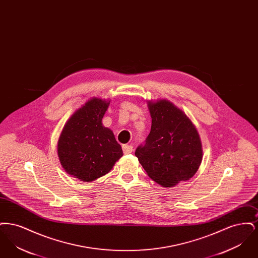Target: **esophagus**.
I'll return each instance as SVG.
<instances>
[{"instance_id":"34e87169","label":"esophagus","mask_w":258,"mask_h":258,"mask_svg":"<svg viewBox=\"0 0 258 258\" xmlns=\"http://www.w3.org/2000/svg\"><path fill=\"white\" fill-rule=\"evenodd\" d=\"M134 151V147L131 146V145H123V152L124 155H127V154H131L133 153Z\"/></svg>"}]
</instances>
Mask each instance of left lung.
I'll list each match as a JSON object with an SVG mask.
<instances>
[{
  "label": "left lung",
  "mask_w": 258,
  "mask_h": 258,
  "mask_svg": "<svg viewBox=\"0 0 258 258\" xmlns=\"http://www.w3.org/2000/svg\"><path fill=\"white\" fill-rule=\"evenodd\" d=\"M151 132L135 156L148 176L163 187L188 181L197 173L203 150L196 125L167 99L148 101Z\"/></svg>",
  "instance_id": "left-lung-1"
}]
</instances>
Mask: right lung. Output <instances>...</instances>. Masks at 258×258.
<instances>
[{
    "mask_svg": "<svg viewBox=\"0 0 258 258\" xmlns=\"http://www.w3.org/2000/svg\"><path fill=\"white\" fill-rule=\"evenodd\" d=\"M110 99L90 98L66 122L57 153L62 168L82 182H93L109 173L123 157L121 145L102 118Z\"/></svg>",
    "mask_w": 258,
    "mask_h": 258,
    "instance_id": "1",
    "label": "right lung"
}]
</instances>
